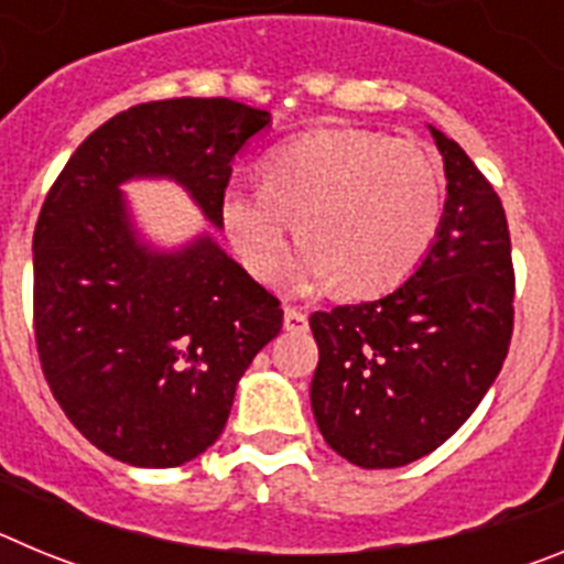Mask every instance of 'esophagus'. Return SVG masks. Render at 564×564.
<instances>
[{
	"label": "esophagus",
	"mask_w": 564,
	"mask_h": 564,
	"mask_svg": "<svg viewBox=\"0 0 564 564\" xmlns=\"http://www.w3.org/2000/svg\"><path fill=\"white\" fill-rule=\"evenodd\" d=\"M285 330L291 333H305L307 330V316L296 307H285Z\"/></svg>",
	"instance_id": "34e87169"
}]
</instances>
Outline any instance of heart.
<instances>
[{
  "mask_svg": "<svg viewBox=\"0 0 564 564\" xmlns=\"http://www.w3.org/2000/svg\"><path fill=\"white\" fill-rule=\"evenodd\" d=\"M446 208L441 161L417 141L378 129L302 134L262 161V186L231 183L220 220L239 262L273 282L296 220L305 246L291 279L333 282L347 296L401 285L430 253Z\"/></svg>",
  "mask_w": 564,
  "mask_h": 564,
  "instance_id": "heart-1",
  "label": "heart"
}]
</instances>
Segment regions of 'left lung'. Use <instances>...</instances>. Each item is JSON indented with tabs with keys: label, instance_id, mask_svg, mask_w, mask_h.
I'll use <instances>...</instances> for the list:
<instances>
[{
	"label": "left lung",
	"instance_id": "obj_1",
	"mask_svg": "<svg viewBox=\"0 0 564 564\" xmlns=\"http://www.w3.org/2000/svg\"><path fill=\"white\" fill-rule=\"evenodd\" d=\"M446 208L430 253L376 302L313 313L311 406L327 446L361 468H398L460 430L500 376L514 330L502 203L466 152L430 127Z\"/></svg>",
	"mask_w": 564,
	"mask_h": 564
}]
</instances>
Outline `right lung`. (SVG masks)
<instances>
[{"instance_id":"obj_1","label":"right lung","mask_w":564,"mask_h":564,"mask_svg":"<svg viewBox=\"0 0 564 564\" xmlns=\"http://www.w3.org/2000/svg\"><path fill=\"white\" fill-rule=\"evenodd\" d=\"M271 112L231 98L129 107L89 134L33 231V330L53 398L93 446L141 468L194 460L282 330V307L208 231L181 248L141 237L129 181H174L214 228L231 161Z\"/></svg>"}]
</instances>
